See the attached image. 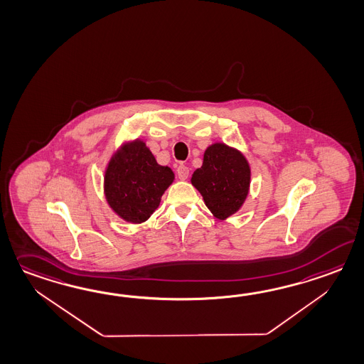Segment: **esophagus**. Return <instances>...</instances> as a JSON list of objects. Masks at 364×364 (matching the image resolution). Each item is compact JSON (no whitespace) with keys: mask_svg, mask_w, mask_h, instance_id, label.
<instances>
[{"mask_svg":"<svg viewBox=\"0 0 364 364\" xmlns=\"http://www.w3.org/2000/svg\"><path fill=\"white\" fill-rule=\"evenodd\" d=\"M176 172H178V178H180V180H186L188 176H189V168H188L186 166H184V164H180Z\"/></svg>","mask_w":364,"mask_h":364,"instance_id":"esophagus-1","label":"esophagus"}]
</instances>
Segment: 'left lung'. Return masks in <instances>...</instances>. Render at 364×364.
<instances>
[{
  "mask_svg": "<svg viewBox=\"0 0 364 364\" xmlns=\"http://www.w3.org/2000/svg\"><path fill=\"white\" fill-rule=\"evenodd\" d=\"M215 218L225 220L239 210L251 184V167L239 150L213 144L203 154V162L191 178Z\"/></svg>",
  "mask_w": 364,
  "mask_h": 364,
  "instance_id": "obj_1",
  "label": "left lung"
}]
</instances>
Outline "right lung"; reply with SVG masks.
Here are the masks:
<instances>
[{"instance_id":"obj_1","label":"right lung","mask_w":364,"mask_h":364,"mask_svg":"<svg viewBox=\"0 0 364 364\" xmlns=\"http://www.w3.org/2000/svg\"><path fill=\"white\" fill-rule=\"evenodd\" d=\"M173 178L170 167L158 164L145 142L136 139L124 144L108 163L105 200L120 218L142 223L158 209Z\"/></svg>"}]
</instances>
